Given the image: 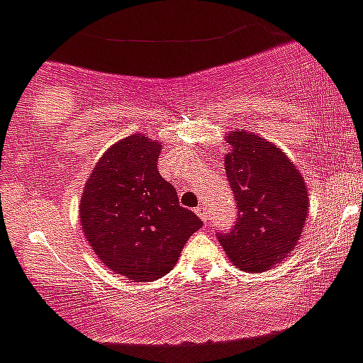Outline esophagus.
<instances>
[{"label": "esophagus", "instance_id": "esophagus-1", "mask_svg": "<svg viewBox=\"0 0 363 363\" xmlns=\"http://www.w3.org/2000/svg\"><path fill=\"white\" fill-rule=\"evenodd\" d=\"M196 213H198V217L203 220V223H206V220H208V216H206L205 206H198V208H196Z\"/></svg>", "mask_w": 363, "mask_h": 363}]
</instances>
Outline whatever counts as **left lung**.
I'll return each mask as SVG.
<instances>
[{
	"mask_svg": "<svg viewBox=\"0 0 363 363\" xmlns=\"http://www.w3.org/2000/svg\"><path fill=\"white\" fill-rule=\"evenodd\" d=\"M224 169L239 217L219 233L228 258L246 272H264L294 253L308 216L301 172L276 144L244 130L226 135Z\"/></svg>",
	"mask_w": 363,
	"mask_h": 363,
	"instance_id": "left-lung-1",
	"label": "left lung"
}]
</instances>
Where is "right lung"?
I'll use <instances>...</instances> for the list:
<instances>
[{
	"label": "right lung",
	"instance_id": "obj_1",
	"mask_svg": "<svg viewBox=\"0 0 363 363\" xmlns=\"http://www.w3.org/2000/svg\"><path fill=\"white\" fill-rule=\"evenodd\" d=\"M160 151L162 143L143 133L124 137L101 155L80 198L91 250L105 267L133 281L167 274L203 226L158 172Z\"/></svg>",
	"mask_w": 363,
	"mask_h": 363
}]
</instances>
